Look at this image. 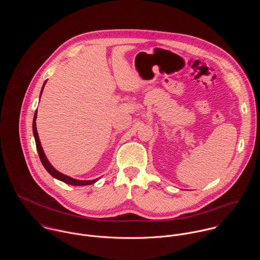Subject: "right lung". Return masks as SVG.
<instances>
[{
	"label": "right lung",
	"instance_id": "obj_1",
	"mask_svg": "<svg viewBox=\"0 0 260 260\" xmlns=\"http://www.w3.org/2000/svg\"><path fill=\"white\" fill-rule=\"evenodd\" d=\"M47 80L44 82L43 86H42V89H41V93H40V96L43 92V89H44V86L46 84ZM36 119H37V110L35 112V115H34V120H32V133H34V137H35V141H36V147H37V151H38L39 153V157L41 159V162L43 165V167L46 169V171L55 179L61 181V182H64L67 184H70V185H74V186H85V185H90V184H93L95 183L100 178H96V179H93V180H77V179H74L72 177H69L64 174H61L60 172H58L56 169L53 168V166L49 162V160L47 159L45 153H44V150L43 148L41 146V142H40V139H39V136H38V132H37V126H36Z\"/></svg>",
	"mask_w": 260,
	"mask_h": 260
}]
</instances>
